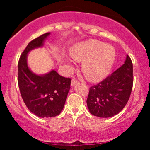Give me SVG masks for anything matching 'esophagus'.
<instances>
[{
  "mask_svg": "<svg viewBox=\"0 0 150 150\" xmlns=\"http://www.w3.org/2000/svg\"><path fill=\"white\" fill-rule=\"evenodd\" d=\"M78 81H77L76 79L75 78H73V80H72V81H71V86H74L75 85V84H77L78 83Z\"/></svg>",
  "mask_w": 150,
  "mask_h": 150,
  "instance_id": "34e87169",
  "label": "esophagus"
}]
</instances>
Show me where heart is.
<instances>
[{
  "label": "heart",
  "instance_id": "obj_1",
  "mask_svg": "<svg viewBox=\"0 0 150 150\" xmlns=\"http://www.w3.org/2000/svg\"><path fill=\"white\" fill-rule=\"evenodd\" d=\"M70 54L74 60L82 62V73L92 82H99L107 76L116 58V51L111 44L95 39L75 44Z\"/></svg>",
  "mask_w": 150,
  "mask_h": 150
}]
</instances>
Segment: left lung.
Wrapping results in <instances>:
<instances>
[{
	"label": "left lung",
	"instance_id": "obj_1",
	"mask_svg": "<svg viewBox=\"0 0 150 150\" xmlns=\"http://www.w3.org/2000/svg\"><path fill=\"white\" fill-rule=\"evenodd\" d=\"M132 63L127 55L124 63L98 85L89 89L87 104L89 112L100 118L118 114L130 98L133 83Z\"/></svg>",
	"mask_w": 150,
	"mask_h": 150
}]
</instances>
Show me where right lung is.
I'll return each instance as SVG.
<instances>
[{
  "instance_id": "right-lung-1",
  "label": "right lung",
  "mask_w": 150,
  "mask_h": 150,
  "mask_svg": "<svg viewBox=\"0 0 150 150\" xmlns=\"http://www.w3.org/2000/svg\"><path fill=\"white\" fill-rule=\"evenodd\" d=\"M50 32L28 44L18 62V85L29 110L40 118L55 117L61 113L70 89L71 79L62 77L55 70L43 75L33 73L27 63L28 53L42 48Z\"/></svg>"
}]
</instances>
